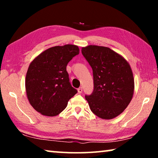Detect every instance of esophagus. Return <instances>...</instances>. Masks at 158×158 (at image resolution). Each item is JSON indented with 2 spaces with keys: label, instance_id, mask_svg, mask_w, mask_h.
<instances>
[{
  "label": "esophagus",
  "instance_id": "obj_1",
  "mask_svg": "<svg viewBox=\"0 0 158 158\" xmlns=\"http://www.w3.org/2000/svg\"><path fill=\"white\" fill-rule=\"evenodd\" d=\"M77 91H78V93H79V94H81V93H82V91H83V89L81 87H80L78 89V90H77Z\"/></svg>",
  "mask_w": 158,
  "mask_h": 158
}]
</instances>
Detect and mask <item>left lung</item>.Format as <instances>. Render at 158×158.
<instances>
[{
    "mask_svg": "<svg viewBox=\"0 0 158 158\" xmlns=\"http://www.w3.org/2000/svg\"><path fill=\"white\" fill-rule=\"evenodd\" d=\"M81 53L93 69L94 89L85 95L90 110L102 119L114 118L132 100L135 81L129 63L109 47L89 45Z\"/></svg>",
    "mask_w": 158,
    "mask_h": 158,
    "instance_id": "left-lung-1",
    "label": "left lung"
}]
</instances>
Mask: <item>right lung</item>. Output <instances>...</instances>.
I'll use <instances>...</instances> for the list:
<instances>
[{"label": "right lung", "mask_w": 158, "mask_h": 158, "mask_svg": "<svg viewBox=\"0 0 158 158\" xmlns=\"http://www.w3.org/2000/svg\"><path fill=\"white\" fill-rule=\"evenodd\" d=\"M79 53L78 46L65 44L44 51L33 60L26 73L25 86L31 105L47 116H56L77 93L69 83L66 66Z\"/></svg>", "instance_id": "add662e5"}]
</instances>
